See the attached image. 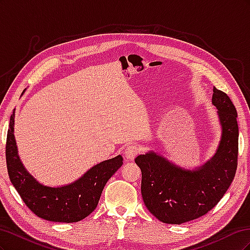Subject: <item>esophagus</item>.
<instances>
[{
	"instance_id": "34e87169",
	"label": "esophagus",
	"mask_w": 250,
	"mask_h": 250,
	"mask_svg": "<svg viewBox=\"0 0 250 250\" xmlns=\"http://www.w3.org/2000/svg\"><path fill=\"white\" fill-rule=\"evenodd\" d=\"M140 150H141V149H140L139 146H137V145H129V146H127V148L125 149V152H124L127 160L132 161L133 158L139 154Z\"/></svg>"
}]
</instances>
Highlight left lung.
<instances>
[{"mask_svg":"<svg viewBox=\"0 0 250 250\" xmlns=\"http://www.w3.org/2000/svg\"><path fill=\"white\" fill-rule=\"evenodd\" d=\"M213 103L222 127L215 155L195 170L170 163L153 151L135 158L142 171V197L158 220L181 224L197 219L213 208L228 191L238 166L239 127L237 110L222 90L213 89Z\"/></svg>","mask_w":250,"mask_h":250,"instance_id":"left-lung-1","label":"left lung"}]
</instances>
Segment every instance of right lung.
<instances>
[{
	"mask_svg": "<svg viewBox=\"0 0 250 250\" xmlns=\"http://www.w3.org/2000/svg\"><path fill=\"white\" fill-rule=\"evenodd\" d=\"M14 110L10 117L6 141V163L8 175L21 198L33 213L53 222H78L97 208L108 179L123 165L118 155L94 166L74 183L51 188L40 184L21 164L14 139Z\"/></svg>",
	"mask_w": 250,
	"mask_h": 250,
	"instance_id": "right-lung-1",
	"label": "right lung"
}]
</instances>
